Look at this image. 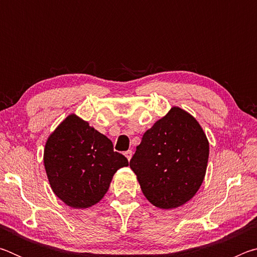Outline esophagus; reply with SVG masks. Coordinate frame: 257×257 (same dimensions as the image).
Masks as SVG:
<instances>
[{
  "mask_svg": "<svg viewBox=\"0 0 257 257\" xmlns=\"http://www.w3.org/2000/svg\"><path fill=\"white\" fill-rule=\"evenodd\" d=\"M124 155H125V158L128 159V161H130V159H132V156H133V151L128 150L127 152H124Z\"/></svg>",
  "mask_w": 257,
  "mask_h": 257,
  "instance_id": "esophagus-1",
  "label": "esophagus"
}]
</instances>
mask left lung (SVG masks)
<instances>
[{"instance_id": "left-lung-1", "label": "left lung", "mask_w": 257, "mask_h": 257, "mask_svg": "<svg viewBox=\"0 0 257 257\" xmlns=\"http://www.w3.org/2000/svg\"><path fill=\"white\" fill-rule=\"evenodd\" d=\"M208 160L206 135L196 119L179 107L147 130L130 168L143 194L160 208H175L196 194Z\"/></svg>"}]
</instances>
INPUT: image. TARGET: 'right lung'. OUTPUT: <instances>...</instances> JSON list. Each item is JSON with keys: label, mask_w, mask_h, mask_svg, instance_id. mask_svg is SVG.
<instances>
[{"label": "right lung", "mask_w": 257, "mask_h": 257, "mask_svg": "<svg viewBox=\"0 0 257 257\" xmlns=\"http://www.w3.org/2000/svg\"><path fill=\"white\" fill-rule=\"evenodd\" d=\"M44 164L56 196L73 208H86L101 201L128 160L113 151L106 136L71 114L47 139Z\"/></svg>", "instance_id": "right-lung-1"}]
</instances>
